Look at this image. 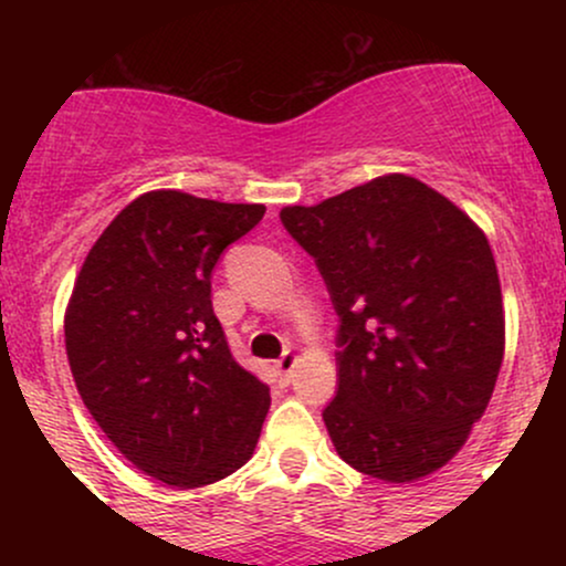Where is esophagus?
I'll use <instances>...</instances> for the list:
<instances>
[{
    "mask_svg": "<svg viewBox=\"0 0 566 566\" xmlns=\"http://www.w3.org/2000/svg\"><path fill=\"white\" fill-rule=\"evenodd\" d=\"M295 361H297V356L295 354H284L282 359H276V365H274V369H276V375H279V380H284L287 382L290 380V373L292 369H295Z\"/></svg>",
    "mask_w": 566,
    "mask_h": 566,
    "instance_id": "1",
    "label": "esophagus"
}]
</instances>
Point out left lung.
<instances>
[{"label": "left lung", "instance_id": "1", "mask_svg": "<svg viewBox=\"0 0 566 566\" xmlns=\"http://www.w3.org/2000/svg\"><path fill=\"white\" fill-rule=\"evenodd\" d=\"M279 218L340 316L337 394L322 412L337 454L391 484L439 471L503 365V295L484 231L401 172Z\"/></svg>", "mask_w": 566, "mask_h": 566}]
</instances>
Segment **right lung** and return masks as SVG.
<instances>
[{
    "instance_id": "1",
    "label": "right lung",
    "mask_w": 566,
    "mask_h": 566,
    "mask_svg": "<svg viewBox=\"0 0 566 566\" xmlns=\"http://www.w3.org/2000/svg\"><path fill=\"white\" fill-rule=\"evenodd\" d=\"M263 205L159 188L97 237L66 305L76 391L135 469L193 490L255 452L269 386L233 361L212 311L220 252L261 223Z\"/></svg>"
}]
</instances>
